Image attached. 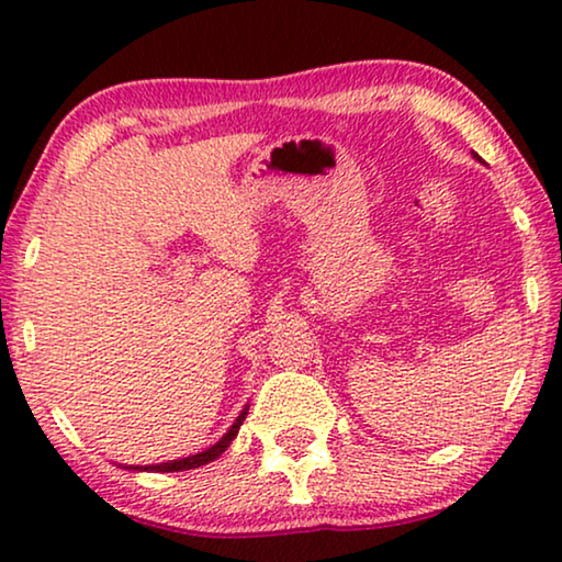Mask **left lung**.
I'll use <instances>...</instances> for the list:
<instances>
[{"label":"left lung","instance_id":"8db88e82","mask_svg":"<svg viewBox=\"0 0 562 562\" xmlns=\"http://www.w3.org/2000/svg\"><path fill=\"white\" fill-rule=\"evenodd\" d=\"M473 156H475V153H473ZM475 158H479V156H475Z\"/></svg>","mask_w":562,"mask_h":562}]
</instances>
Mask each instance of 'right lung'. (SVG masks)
I'll list each match as a JSON object with an SVG mask.
<instances>
[{
    "mask_svg": "<svg viewBox=\"0 0 562 562\" xmlns=\"http://www.w3.org/2000/svg\"><path fill=\"white\" fill-rule=\"evenodd\" d=\"M248 409H250V404H245V409L237 414L233 427H229L227 432L212 445V448L196 452V456L179 458V460H166V463H156V465H122V468H127V471H137V473H143V471H148V473H173V471H191V468L212 463V460H217L222 452H225L229 445H233L237 432H240V425L245 422V417H248Z\"/></svg>",
    "mask_w": 562,
    "mask_h": 562,
    "instance_id": "obj_1",
    "label": "right lung"
}]
</instances>
